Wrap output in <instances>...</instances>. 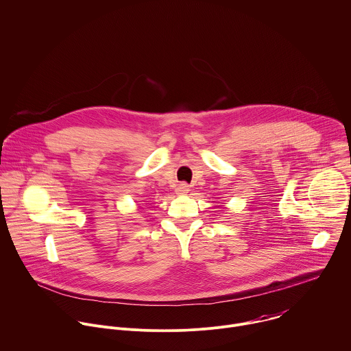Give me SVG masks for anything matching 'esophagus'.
I'll use <instances>...</instances> for the list:
<instances>
[{
	"label": "esophagus",
	"instance_id": "1",
	"mask_svg": "<svg viewBox=\"0 0 351 351\" xmlns=\"http://www.w3.org/2000/svg\"><path fill=\"white\" fill-rule=\"evenodd\" d=\"M176 192H177V195H186V193L189 192V185L185 184V182H182V184H180V185L177 186Z\"/></svg>",
	"mask_w": 351,
	"mask_h": 351
}]
</instances>
